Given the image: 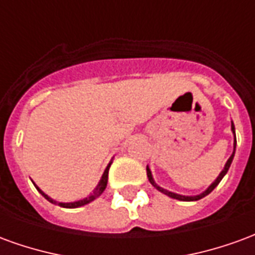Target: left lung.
Segmentation results:
<instances>
[{"label":"left lung","mask_w":255,"mask_h":255,"mask_svg":"<svg viewBox=\"0 0 255 255\" xmlns=\"http://www.w3.org/2000/svg\"><path fill=\"white\" fill-rule=\"evenodd\" d=\"M231 131H232V133H234V151H232V154H231V157L228 158V161L225 162L224 168H223V171L220 172V175L217 177H216V180H214L210 186H209L205 191H202L201 194H197V195H182V194H177V192H172V191H168V190H165V188L160 187L157 183H155V180L153 179V175H151V171H150L149 165L146 166V171H147V177H149V182L154 186L158 191H161L162 194H165V195H168V197L173 198V199H179V201H184V202H191V201H198V199H201V198L206 197V195H209L210 192L213 191L214 188L217 187V184H219L220 182H221V179L227 175V172H228V169H230L231 164H232V160H234V155H235V150H236V135H235V126H234V123L231 122Z\"/></svg>","instance_id":"obj_1"}]
</instances>
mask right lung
<instances>
[{"instance_id": "obj_1", "label": "right lung", "mask_w": 255, "mask_h": 255, "mask_svg": "<svg viewBox=\"0 0 255 255\" xmlns=\"http://www.w3.org/2000/svg\"><path fill=\"white\" fill-rule=\"evenodd\" d=\"M112 161H113V158L111 160V162L108 164V166L105 168V171H104V173H102V176H101V180L98 182V184H97V187L94 188V191L91 192L90 195H87L86 198H82V199H78V201H73V202H58V201H56V199H53V198H50L47 194H45V192L42 191L41 188L38 187L35 184V187L38 191L41 192L43 197L46 198L49 202L54 203V205H58V206H63V208H67V209H75V208H80V206H84V205H87V203L93 202L94 199H97V198L100 197L102 192L105 191L106 188V184H108V173H109V168H111L112 165Z\"/></svg>"}]
</instances>
